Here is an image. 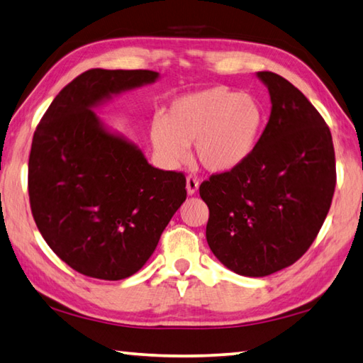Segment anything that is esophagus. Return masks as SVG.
<instances>
[{"mask_svg": "<svg viewBox=\"0 0 363 363\" xmlns=\"http://www.w3.org/2000/svg\"><path fill=\"white\" fill-rule=\"evenodd\" d=\"M186 189L188 194H196L199 189V179L196 175H188L186 177Z\"/></svg>", "mask_w": 363, "mask_h": 363, "instance_id": "obj_1", "label": "esophagus"}]
</instances>
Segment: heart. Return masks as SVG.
I'll use <instances>...</instances> for the list:
<instances>
[{
    "mask_svg": "<svg viewBox=\"0 0 363 363\" xmlns=\"http://www.w3.org/2000/svg\"><path fill=\"white\" fill-rule=\"evenodd\" d=\"M264 109L254 95L228 86H213L177 99L152 127V143L162 158H186V145H196V157L211 172L241 166L260 140Z\"/></svg>",
    "mask_w": 363,
    "mask_h": 363,
    "instance_id": "b5f03b06",
    "label": "heart"
}]
</instances>
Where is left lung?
Here are the masks:
<instances>
[{
  "label": "left lung",
  "instance_id": "obj_1",
  "mask_svg": "<svg viewBox=\"0 0 363 363\" xmlns=\"http://www.w3.org/2000/svg\"><path fill=\"white\" fill-rule=\"evenodd\" d=\"M257 75L269 89L272 108L254 153L199 188L210 210V249L247 277L269 276L307 252L337 183L334 143L321 114L277 73Z\"/></svg>",
  "mask_w": 363,
  "mask_h": 363
}]
</instances>
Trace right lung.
<instances>
[{"mask_svg": "<svg viewBox=\"0 0 363 363\" xmlns=\"http://www.w3.org/2000/svg\"><path fill=\"white\" fill-rule=\"evenodd\" d=\"M157 78L152 70H87L56 95L34 131L33 218L51 250L79 274H135L186 199L183 172L150 166L135 145L103 130L91 109Z\"/></svg>", "mask_w": 363, "mask_h": 363, "instance_id": "obj_1", "label": "right lung"}]
</instances>
